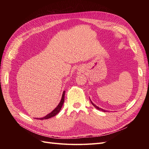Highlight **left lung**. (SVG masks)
I'll list each match as a JSON object with an SVG mask.
<instances>
[{
	"instance_id": "left-lung-1",
	"label": "left lung",
	"mask_w": 149,
	"mask_h": 149,
	"mask_svg": "<svg viewBox=\"0 0 149 149\" xmlns=\"http://www.w3.org/2000/svg\"><path fill=\"white\" fill-rule=\"evenodd\" d=\"M89 100H90V98H89ZM90 101H91V104H92L94 106V107H95V108H96V109H98V110H100V111H104V112H106V110H104V109H102V108H100V107H98V106H97L96 105H95V104H94L91 101V100H90Z\"/></svg>"
}]
</instances>
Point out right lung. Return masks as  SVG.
<instances>
[{"label":"right lung","mask_w":149,"mask_h":149,"mask_svg":"<svg viewBox=\"0 0 149 149\" xmlns=\"http://www.w3.org/2000/svg\"><path fill=\"white\" fill-rule=\"evenodd\" d=\"M65 91H63L62 94V97L61 99V101L60 102V103L58 104V105L50 113L47 114L46 116L43 117V118H37V119H40V120H43V119H49L52 118V117L55 116L58 113H59V112L60 111L61 107L63 106V104L64 101H65Z\"/></svg>","instance_id":"right-lung-1"}]
</instances>
